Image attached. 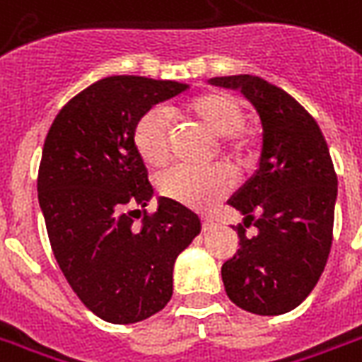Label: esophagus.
Returning a JSON list of instances; mask_svg holds the SVG:
<instances>
[{
    "instance_id": "34e87169",
    "label": "esophagus",
    "mask_w": 362,
    "mask_h": 362,
    "mask_svg": "<svg viewBox=\"0 0 362 362\" xmlns=\"http://www.w3.org/2000/svg\"><path fill=\"white\" fill-rule=\"evenodd\" d=\"M212 228H214V222H212V220H206V218H203V231H211Z\"/></svg>"
}]
</instances>
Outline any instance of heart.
Instances as JSON below:
<instances>
[{
  "mask_svg": "<svg viewBox=\"0 0 362 362\" xmlns=\"http://www.w3.org/2000/svg\"><path fill=\"white\" fill-rule=\"evenodd\" d=\"M187 112L197 117L214 136L222 138V148L241 153L248 146L239 129L245 123V110L237 98L214 90L193 98ZM132 142L148 165H163L170 153V114L161 106L148 110L134 125ZM230 176L220 169H193L175 165L159 175V192L193 211H206L230 192Z\"/></svg>",
  "mask_w": 362,
  "mask_h": 362,
  "instance_id": "b5f03b06",
  "label": "heart"
}]
</instances>
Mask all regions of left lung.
Wrapping results in <instances>:
<instances>
[{
    "label": "left lung",
    "mask_w": 362,
    "mask_h": 362,
    "mask_svg": "<svg viewBox=\"0 0 362 362\" xmlns=\"http://www.w3.org/2000/svg\"><path fill=\"white\" fill-rule=\"evenodd\" d=\"M209 83L241 90L264 129L258 170L230 199L245 222L235 228L237 252L222 266L226 294L256 315H283L310 296L330 255L338 178L327 140L302 104L262 77ZM252 223L257 233L248 236Z\"/></svg>",
    "instance_id": "left-lung-1"
}]
</instances>
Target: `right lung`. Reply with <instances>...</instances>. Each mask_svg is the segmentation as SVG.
I'll return each instance as SVG.
<instances>
[{"label": "right lung", "mask_w": 362, "mask_h": 362, "mask_svg": "<svg viewBox=\"0 0 362 362\" xmlns=\"http://www.w3.org/2000/svg\"><path fill=\"white\" fill-rule=\"evenodd\" d=\"M187 89L150 77H104L74 96L47 132L37 197L52 255L77 298L107 322L161 311L173 296L175 260L201 231L197 214L167 197L140 224L132 220L153 195L134 125Z\"/></svg>", "instance_id": "obj_1"}]
</instances>
